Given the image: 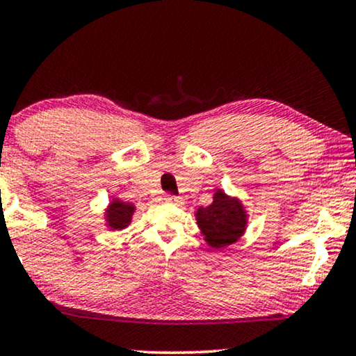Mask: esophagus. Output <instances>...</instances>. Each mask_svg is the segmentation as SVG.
<instances>
[{
	"label": "esophagus",
	"instance_id": "esophagus-1",
	"mask_svg": "<svg viewBox=\"0 0 356 356\" xmlns=\"http://www.w3.org/2000/svg\"><path fill=\"white\" fill-rule=\"evenodd\" d=\"M164 200L169 202V204H174V205H184V199H182V197L170 195V193H165Z\"/></svg>",
	"mask_w": 356,
	"mask_h": 356
}]
</instances>
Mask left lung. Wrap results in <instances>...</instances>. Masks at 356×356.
<instances>
[{
  "label": "left lung",
  "mask_w": 356,
  "mask_h": 356,
  "mask_svg": "<svg viewBox=\"0 0 356 356\" xmlns=\"http://www.w3.org/2000/svg\"><path fill=\"white\" fill-rule=\"evenodd\" d=\"M195 218L205 241L215 250L240 240L248 223L241 202L220 188L213 193V202L209 207H200L195 211Z\"/></svg>",
  "instance_id": "obj_1"
}]
</instances>
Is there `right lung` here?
<instances>
[{
    "instance_id": "1",
    "label": "right lung",
    "mask_w": 356,
    "mask_h": 356,
    "mask_svg": "<svg viewBox=\"0 0 356 356\" xmlns=\"http://www.w3.org/2000/svg\"><path fill=\"white\" fill-rule=\"evenodd\" d=\"M136 210V207L129 202H123L120 199H113L108 205V210L105 213L106 227L110 230H123L131 223V217Z\"/></svg>"
}]
</instances>
